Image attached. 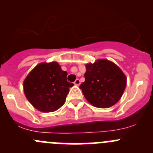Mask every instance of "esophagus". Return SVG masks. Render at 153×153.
Returning <instances> with one entry per match:
<instances>
[{
	"instance_id": "esophagus-1",
	"label": "esophagus",
	"mask_w": 153,
	"mask_h": 153,
	"mask_svg": "<svg viewBox=\"0 0 153 153\" xmlns=\"http://www.w3.org/2000/svg\"><path fill=\"white\" fill-rule=\"evenodd\" d=\"M80 84H81V81H80L79 79H76L75 82H74V84H75V86H79Z\"/></svg>"
}]
</instances>
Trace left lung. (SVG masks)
<instances>
[{
	"label": "left lung",
	"instance_id": "1",
	"mask_svg": "<svg viewBox=\"0 0 153 153\" xmlns=\"http://www.w3.org/2000/svg\"><path fill=\"white\" fill-rule=\"evenodd\" d=\"M85 81L80 89L88 102L98 108H109L122 96L126 85L124 72L115 64L99 59L86 64Z\"/></svg>",
	"mask_w": 153,
	"mask_h": 153
}]
</instances>
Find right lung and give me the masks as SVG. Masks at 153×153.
Returning a JSON list of instances; mask_svg holds the SVG:
<instances>
[{"instance_id":"right-lung-1","label":"right lung","mask_w":153,"mask_h":153,"mask_svg":"<svg viewBox=\"0 0 153 153\" xmlns=\"http://www.w3.org/2000/svg\"><path fill=\"white\" fill-rule=\"evenodd\" d=\"M67 75L57 62L39 64L24 80V94L35 109L54 112L64 105L69 88L74 86Z\"/></svg>"}]
</instances>
